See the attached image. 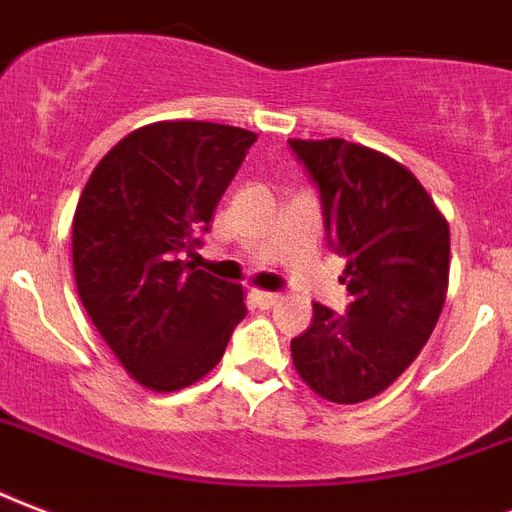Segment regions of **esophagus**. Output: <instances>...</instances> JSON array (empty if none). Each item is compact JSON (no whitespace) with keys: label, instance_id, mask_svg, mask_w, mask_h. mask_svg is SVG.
I'll return each mask as SVG.
<instances>
[{"label":"esophagus","instance_id":"obj_1","mask_svg":"<svg viewBox=\"0 0 512 512\" xmlns=\"http://www.w3.org/2000/svg\"><path fill=\"white\" fill-rule=\"evenodd\" d=\"M251 296H253V301L259 304V307H272V304H277V301H280V293L277 291H259V288H256Z\"/></svg>","mask_w":512,"mask_h":512}]
</instances>
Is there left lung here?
Listing matches in <instances>:
<instances>
[{
    "instance_id": "1",
    "label": "left lung",
    "mask_w": 512,
    "mask_h": 512,
    "mask_svg": "<svg viewBox=\"0 0 512 512\" xmlns=\"http://www.w3.org/2000/svg\"><path fill=\"white\" fill-rule=\"evenodd\" d=\"M320 194L328 248L347 259L350 304H312L293 366L320 398L360 403L387 390L433 334L449 285V224L400 162L350 144L288 141Z\"/></svg>"
}]
</instances>
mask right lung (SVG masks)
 <instances>
[{"label":"right lung","instance_id":"right-lung-1","mask_svg":"<svg viewBox=\"0 0 512 512\" xmlns=\"http://www.w3.org/2000/svg\"><path fill=\"white\" fill-rule=\"evenodd\" d=\"M256 133L154 122L98 162L74 213L79 299L120 363L157 392L189 387L245 318L240 285L194 269L202 232Z\"/></svg>","mask_w":512,"mask_h":512}]
</instances>
